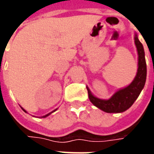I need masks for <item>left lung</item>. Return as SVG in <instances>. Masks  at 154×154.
Instances as JSON below:
<instances>
[{"label": "left lung", "instance_id": "left-lung-1", "mask_svg": "<svg viewBox=\"0 0 154 154\" xmlns=\"http://www.w3.org/2000/svg\"><path fill=\"white\" fill-rule=\"evenodd\" d=\"M134 43L139 55L138 72L134 81L128 87L116 91L109 100H101L94 97L89 90V88L87 87L88 91V97L91 102L95 106H97V108H99L105 112L121 113L128 110L138 98L141 91L144 87L146 76H147V66H146L143 47L139 40L137 35L134 36Z\"/></svg>", "mask_w": 154, "mask_h": 154}]
</instances>
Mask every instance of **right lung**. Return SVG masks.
<instances>
[{
    "instance_id": "add662e5",
    "label": "right lung",
    "mask_w": 154,
    "mask_h": 154,
    "mask_svg": "<svg viewBox=\"0 0 154 154\" xmlns=\"http://www.w3.org/2000/svg\"><path fill=\"white\" fill-rule=\"evenodd\" d=\"M22 109H23V108H22ZM23 110H24V111H25V112H26V111H25V110H24V109H23ZM55 110H57V109H56V110H54V111H52V112H50V113H48V115H46V116H43V117H44H44H47L48 116H49V115H50V114H52V113H53V112H54V111H55Z\"/></svg>"
}]
</instances>
